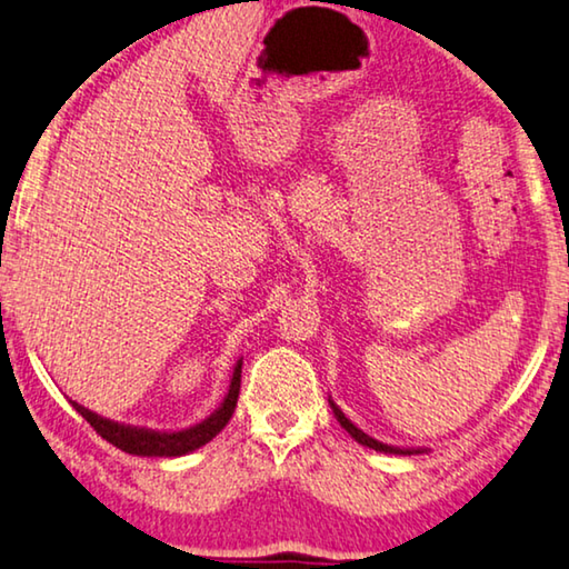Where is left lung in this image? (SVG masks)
<instances>
[{
  "label": "left lung",
  "mask_w": 569,
  "mask_h": 569,
  "mask_svg": "<svg viewBox=\"0 0 569 569\" xmlns=\"http://www.w3.org/2000/svg\"><path fill=\"white\" fill-rule=\"evenodd\" d=\"M328 406H331V410H333V416H336V421L341 423V428H346V431H349V436L351 439H357L361 447H369V449H375V451H382V455H402V457H410V455H426V447L421 449V447H390V443H382V441H377V439H372V436L369 433H365L361 431V428L357 426V423H351L349 418H346V413L343 410L336 406L333 402V398H328Z\"/></svg>",
  "instance_id": "left-lung-1"
}]
</instances>
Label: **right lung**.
Listing matches in <instances>:
<instances>
[{"label":"right lung","instance_id":"add662e5","mask_svg":"<svg viewBox=\"0 0 569 569\" xmlns=\"http://www.w3.org/2000/svg\"><path fill=\"white\" fill-rule=\"evenodd\" d=\"M241 365H243V359H238L233 367V375H230V385H228L223 402H220V406L212 410L204 421L187 426V428H179V431H156V428H146V426L118 423L100 413H94V410L79 406V402H73V400H71V406L77 408V413L81 418H87V423L92 426L94 431L102 436V439L110 441L112 447L128 451V455L184 457L216 439V436L223 431L226 423L230 421V416H233L236 402H238V390H241Z\"/></svg>","mask_w":569,"mask_h":569}]
</instances>
